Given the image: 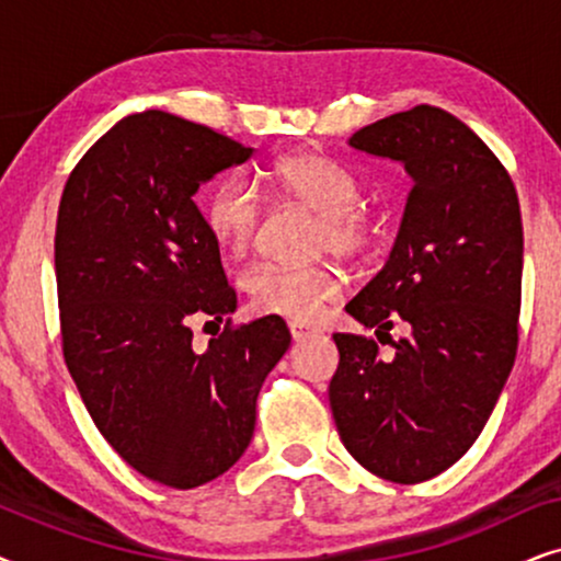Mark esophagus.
I'll return each mask as SVG.
<instances>
[{
    "label": "esophagus",
    "mask_w": 561,
    "mask_h": 561,
    "mask_svg": "<svg viewBox=\"0 0 561 561\" xmlns=\"http://www.w3.org/2000/svg\"><path fill=\"white\" fill-rule=\"evenodd\" d=\"M288 329H290V336H294L296 342H301V340H306V336H311V334H313V329H311V327L298 324V321H290Z\"/></svg>",
    "instance_id": "esophagus-1"
}]
</instances>
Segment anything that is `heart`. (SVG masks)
Here are the masks:
<instances>
[{
  "instance_id": "1",
  "label": "heart",
  "mask_w": 561,
  "mask_h": 561,
  "mask_svg": "<svg viewBox=\"0 0 561 561\" xmlns=\"http://www.w3.org/2000/svg\"><path fill=\"white\" fill-rule=\"evenodd\" d=\"M260 183L278 202L317 214V225L311 229L313 255L332 252L344 260H359L378 248V214L359 202L363 188L355 175L324 152L278 158L260 173ZM204 225L227 255L242 257L257 240L263 206L248 183L221 181L206 196ZM242 288L257 313L309 324L342 294V278L329 265L283 267L260 263L242 275Z\"/></svg>"
}]
</instances>
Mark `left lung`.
<instances>
[{"label":"left lung","mask_w":561,"mask_h":561,"mask_svg":"<svg viewBox=\"0 0 561 561\" xmlns=\"http://www.w3.org/2000/svg\"><path fill=\"white\" fill-rule=\"evenodd\" d=\"M352 148L401 160L413 188L388 265L347 304L388 336L334 334L329 382L344 447L382 480L416 485L478 439L518 350L524 227L495 152L465 122L419 104L357 129ZM403 320L412 334L387 332Z\"/></svg>","instance_id":"obj_1"}]
</instances>
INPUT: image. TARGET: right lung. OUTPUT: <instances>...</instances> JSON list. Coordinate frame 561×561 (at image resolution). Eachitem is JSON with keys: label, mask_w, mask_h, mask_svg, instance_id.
<instances>
[{"label": "right lung", "mask_w": 561, "mask_h": 561, "mask_svg": "<svg viewBox=\"0 0 561 561\" xmlns=\"http://www.w3.org/2000/svg\"><path fill=\"white\" fill-rule=\"evenodd\" d=\"M250 156L211 127L148 110L99 137L60 196L66 367L112 449L173 490L204 485L242 457L260 386L290 347L280 317L228 319L206 353L190 347L194 320L237 306L194 194Z\"/></svg>", "instance_id": "obj_1"}]
</instances>
